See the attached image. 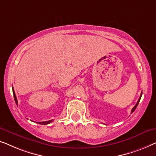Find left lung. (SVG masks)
<instances>
[{"mask_svg":"<svg viewBox=\"0 0 156 156\" xmlns=\"http://www.w3.org/2000/svg\"><path fill=\"white\" fill-rule=\"evenodd\" d=\"M141 95H142V93H141V96H140V98H139V100H138V102H137V103H136V105H135V106L133 107L132 110H131V113H133V112L135 110V109H136V107L138 106V105H139V101H140V100H141Z\"/></svg>","mask_w":156,"mask_h":156,"instance_id":"obj_1","label":"left lung"}]
</instances>
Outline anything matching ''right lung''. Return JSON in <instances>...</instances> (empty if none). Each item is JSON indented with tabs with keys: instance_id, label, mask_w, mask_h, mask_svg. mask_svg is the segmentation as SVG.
<instances>
[{
	"instance_id": "right-lung-1",
	"label": "right lung",
	"mask_w": 156,
	"mask_h": 156,
	"mask_svg": "<svg viewBox=\"0 0 156 156\" xmlns=\"http://www.w3.org/2000/svg\"><path fill=\"white\" fill-rule=\"evenodd\" d=\"M12 93H13V96H14V99L15 102H16V104L17 105V98H16V95H15V91H14V89H13L12 87ZM52 122V120H49V121H47V122H37L38 124H42V125H45V124H49V123Z\"/></svg>"
}]
</instances>
